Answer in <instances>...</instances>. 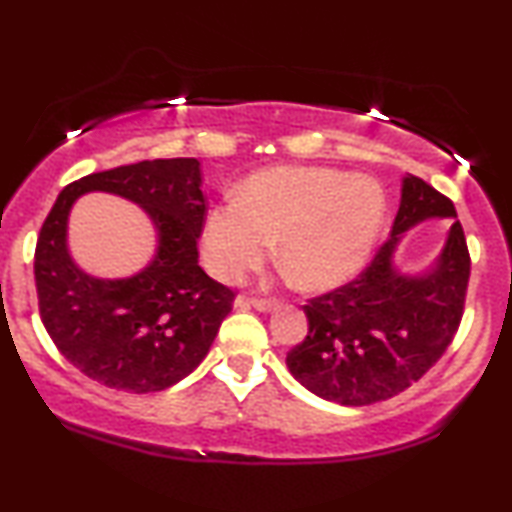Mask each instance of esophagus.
Segmentation results:
<instances>
[{
  "mask_svg": "<svg viewBox=\"0 0 512 512\" xmlns=\"http://www.w3.org/2000/svg\"><path fill=\"white\" fill-rule=\"evenodd\" d=\"M279 303L275 298H247V296H237L235 300V307H240V310H244V307H256L258 312H270L275 310Z\"/></svg>",
  "mask_w": 512,
  "mask_h": 512,
  "instance_id": "obj_1",
  "label": "esophagus"
}]
</instances>
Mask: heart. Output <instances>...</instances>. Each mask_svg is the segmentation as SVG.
Listing matches in <instances>:
<instances>
[{
    "mask_svg": "<svg viewBox=\"0 0 512 512\" xmlns=\"http://www.w3.org/2000/svg\"><path fill=\"white\" fill-rule=\"evenodd\" d=\"M384 221L375 181L317 167L254 174L240 198L209 209L202 228L207 268L237 282L279 240V263L303 289L345 282L366 263Z\"/></svg>",
    "mask_w": 512,
    "mask_h": 512,
    "instance_id": "b5f03b06",
    "label": "heart"
}]
</instances>
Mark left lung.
Returning <instances> with one entry per match:
<instances>
[{
	"label": "left lung",
	"instance_id": "obj_1",
	"mask_svg": "<svg viewBox=\"0 0 512 512\" xmlns=\"http://www.w3.org/2000/svg\"><path fill=\"white\" fill-rule=\"evenodd\" d=\"M426 218L453 219L446 247L429 273L403 276L393 268V251L404 230ZM468 275L471 256L452 200L408 174L389 240L359 277L307 300L310 331L286 354V366L326 401H387L412 387L450 347Z\"/></svg>",
	"mask_w": 512,
	"mask_h": 512
}]
</instances>
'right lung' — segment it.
<instances>
[{"mask_svg": "<svg viewBox=\"0 0 512 512\" xmlns=\"http://www.w3.org/2000/svg\"><path fill=\"white\" fill-rule=\"evenodd\" d=\"M137 201L157 226L154 261L125 280H97L68 256V209L83 192ZM200 163L158 158L93 172L62 188L34 251L39 314L65 359L104 387L163 391L205 359L235 293L198 265L205 223Z\"/></svg>", "mask_w": 512, "mask_h": 512, "instance_id": "right-lung-1", "label": "right lung"}]
</instances>
